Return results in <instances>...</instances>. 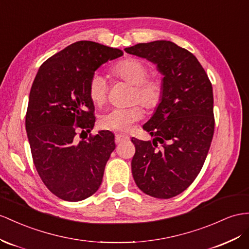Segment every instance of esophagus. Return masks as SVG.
Here are the masks:
<instances>
[{
    "instance_id": "1",
    "label": "esophagus",
    "mask_w": 249,
    "mask_h": 249,
    "mask_svg": "<svg viewBox=\"0 0 249 249\" xmlns=\"http://www.w3.org/2000/svg\"><path fill=\"white\" fill-rule=\"evenodd\" d=\"M126 140H128V137L127 136H124V135H120V133H117L116 135V139H114V141H116L117 144L123 142V141H126Z\"/></svg>"
}]
</instances>
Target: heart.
Wrapping results in <instances>:
<instances>
[{
  "mask_svg": "<svg viewBox=\"0 0 249 249\" xmlns=\"http://www.w3.org/2000/svg\"><path fill=\"white\" fill-rule=\"evenodd\" d=\"M113 78L122 80L132 85L130 102L140 103L148 110L155 109L161 103L163 97V82L160 76L147 75L148 67L142 61L127 58L118 62L110 69ZM88 95L95 106L103 105L107 99V82L101 74H93L88 84ZM143 117L142 108H114L104 113L99 120L103 129L127 132L131 126Z\"/></svg>",
  "mask_w": 249,
  "mask_h": 249,
  "instance_id": "1",
  "label": "heart"
}]
</instances>
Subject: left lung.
I'll return each mask as SVG.
<instances>
[{"mask_svg": "<svg viewBox=\"0 0 249 249\" xmlns=\"http://www.w3.org/2000/svg\"><path fill=\"white\" fill-rule=\"evenodd\" d=\"M125 52L156 64L164 75L161 103L143 126L155 139H131V170L143 193L169 199L189 187L205 162L214 131L212 83L196 56L170 41L140 43Z\"/></svg>", "mask_w": 249, "mask_h": 249, "instance_id": "1", "label": "left lung"}]
</instances>
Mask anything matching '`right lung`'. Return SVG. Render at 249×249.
Returning <instances> with one entry per match:
<instances>
[{"label": "right lung", "mask_w": 249, "mask_h": 249, "mask_svg": "<svg viewBox=\"0 0 249 249\" xmlns=\"http://www.w3.org/2000/svg\"><path fill=\"white\" fill-rule=\"evenodd\" d=\"M121 55L118 48L75 42L44 62L31 86L25 125L33 160L43 183L64 201H82L99 189L116 148L108 130L76 136L90 132L95 122L89 81L102 64Z\"/></svg>", "instance_id": "right-lung-1"}]
</instances>
